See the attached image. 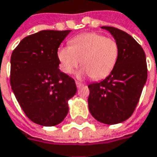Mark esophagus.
<instances>
[{
  "mask_svg": "<svg viewBox=\"0 0 157 157\" xmlns=\"http://www.w3.org/2000/svg\"><path fill=\"white\" fill-rule=\"evenodd\" d=\"M75 83H76V86H77V88H81L82 86H83V85H84V83H82V82H78V81H76V82H75Z\"/></svg>",
  "mask_w": 157,
  "mask_h": 157,
  "instance_id": "34e87169",
  "label": "esophagus"
}]
</instances>
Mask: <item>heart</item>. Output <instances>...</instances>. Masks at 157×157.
I'll list each match as a JSON object with an SVG mask.
<instances>
[{
    "label": "heart",
    "instance_id": "b5f03b06",
    "mask_svg": "<svg viewBox=\"0 0 157 157\" xmlns=\"http://www.w3.org/2000/svg\"><path fill=\"white\" fill-rule=\"evenodd\" d=\"M60 68L72 74L80 62L83 68L79 75H90L94 80L105 78L115 68L119 58V45L115 39L98 33H85L73 38L70 46L58 51Z\"/></svg>",
    "mask_w": 157,
    "mask_h": 157
}]
</instances>
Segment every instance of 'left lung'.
I'll return each mask as SVG.
<instances>
[{
  "label": "left lung",
  "instance_id": "1",
  "mask_svg": "<svg viewBox=\"0 0 157 157\" xmlns=\"http://www.w3.org/2000/svg\"><path fill=\"white\" fill-rule=\"evenodd\" d=\"M109 31L119 45V58L110 75L100 82L91 83L89 110L100 123L116 124L133 114L147 78L146 55L132 36L113 26Z\"/></svg>",
  "mask_w": 157,
  "mask_h": 157
}]
</instances>
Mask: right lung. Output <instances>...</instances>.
<instances>
[{
    "label": "right lung",
    "mask_w": 157,
    "mask_h": 157,
    "mask_svg": "<svg viewBox=\"0 0 157 157\" xmlns=\"http://www.w3.org/2000/svg\"><path fill=\"white\" fill-rule=\"evenodd\" d=\"M71 30H43L25 37L10 59V85L25 115L42 126L60 124L77 88L59 68L58 50Z\"/></svg>",
    "instance_id": "1"
}]
</instances>
